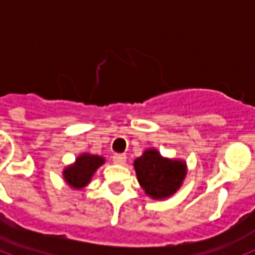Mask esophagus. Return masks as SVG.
I'll return each instance as SVG.
<instances>
[{
    "label": "esophagus",
    "instance_id": "esophagus-1",
    "mask_svg": "<svg viewBox=\"0 0 255 255\" xmlns=\"http://www.w3.org/2000/svg\"><path fill=\"white\" fill-rule=\"evenodd\" d=\"M113 161H115V164L123 165V164L126 163V155H115L113 156Z\"/></svg>",
    "mask_w": 255,
    "mask_h": 255
}]
</instances>
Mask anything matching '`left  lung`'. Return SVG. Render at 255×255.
I'll use <instances>...</instances> for the list:
<instances>
[{
    "instance_id": "1",
    "label": "left lung",
    "mask_w": 255,
    "mask_h": 255,
    "mask_svg": "<svg viewBox=\"0 0 255 255\" xmlns=\"http://www.w3.org/2000/svg\"><path fill=\"white\" fill-rule=\"evenodd\" d=\"M136 178L146 194L164 199L174 194L186 176V164L163 157L155 148H148L134 161Z\"/></svg>"
}]
</instances>
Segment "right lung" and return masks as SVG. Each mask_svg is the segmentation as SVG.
I'll return each instance as SVG.
<instances>
[{
    "label": "right lung",
    "instance_id": "right-lung-1",
    "mask_svg": "<svg viewBox=\"0 0 255 255\" xmlns=\"http://www.w3.org/2000/svg\"><path fill=\"white\" fill-rule=\"evenodd\" d=\"M105 163V159L99 155L82 153L77 157L74 164L64 169V178L71 188L82 189L91 181L92 176L100 165Z\"/></svg>",
    "mask_w": 255,
    "mask_h": 255
}]
</instances>
